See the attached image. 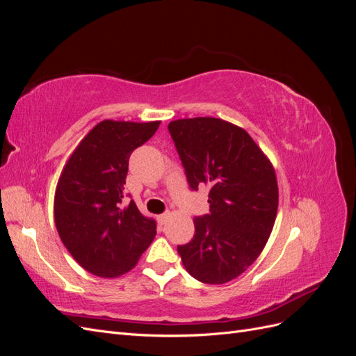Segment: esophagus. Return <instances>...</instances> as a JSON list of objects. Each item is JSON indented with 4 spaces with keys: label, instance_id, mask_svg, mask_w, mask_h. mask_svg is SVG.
<instances>
[{
    "label": "esophagus",
    "instance_id": "esophagus-1",
    "mask_svg": "<svg viewBox=\"0 0 356 356\" xmlns=\"http://www.w3.org/2000/svg\"><path fill=\"white\" fill-rule=\"evenodd\" d=\"M169 217H170L169 213H161V215H159V217H157V221H159L160 225H163V224H166V221L169 220Z\"/></svg>",
    "mask_w": 356,
    "mask_h": 356
}]
</instances>
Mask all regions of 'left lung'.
Instances as JSON below:
<instances>
[{
    "label": "left lung",
    "instance_id": "obj_1",
    "mask_svg": "<svg viewBox=\"0 0 356 356\" xmlns=\"http://www.w3.org/2000/svg\"><path fill=\"white\" fill-rule=\"evenodd\" d=\"M168 129L190 187H209L211 213L196 217L195 238L178 246L182 264L200 282H230L270 238L279 203L275 168L243 127L222 118H179Z\"/></svg>",
    "mask_w": 356,
    "mask_h": 356
}]
</instances>
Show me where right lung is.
I'll return each mask as SVG.
<instances>
[{"label": "right lung", "instance_id": "1", "mask_svg": "<svg viewBox=\"0 0 356 356\" xmlns=\"http://www.w3.org/2000/svg\"><path fill=\"white\" fill-rule=\"evenodd\" d=\"M160 122H99L63 166L53 202L62 243L84 270L99 277L131 272L156 236V222L124 203L129 157Z\"/></svg>", "mask_w": 356, "mask_h": 356}]
</instances>
